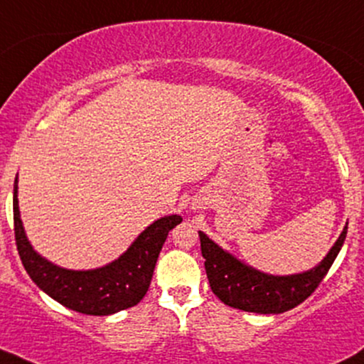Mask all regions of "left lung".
Returning a JSON list of instances; mask_svg holds the SVG:
<instances>
[{"instance_id": "8db88e82", "label": "left lung", "mask_w": 364, "mask_h": 364, "mask_svg": "<svg viewBox=\"0 0 364 364\" xmlns=\"http://www.w3.org/2000/svg\"><path fill=\"white\" fill-rule=\"evenodd\" d=\"M348 224L333 248L316 267L291 275H270L237 259L199 231L200 251L210 290L226 306L255 314H282L302 304L319 287L343 248Z\"/></svg>"}]
</instances>
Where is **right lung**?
<instances>
[{
	"label": "right lung",
	"mask_w": 364,
	"mask_h": 364,
	"mask_svg": "<svg viewBox=\"0 0 364 364\" xmlns=\"http://www.w3.org/2000/svg\"><path fill=\"white\" fill-rule=\"evenodd\" d=\"M13 219L18 253L31 280L58 304L87 316H111L136 306L150 287L168 231L182 223L178 214L156 219L111 263L91 270H70L43 258L26 237L18 208V175L13 187Z\"/></svg>",
	"instance_id": "obj_1"
}]
</instances>
